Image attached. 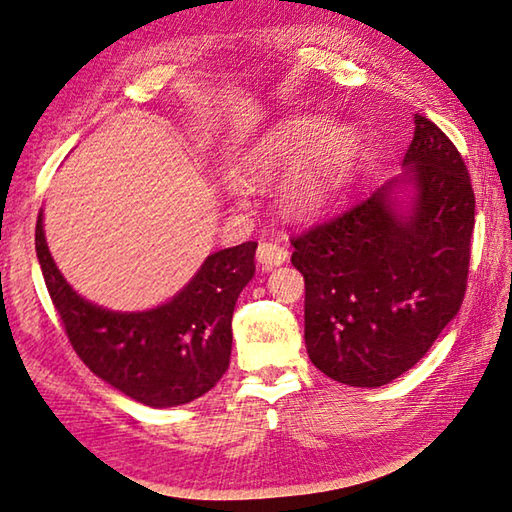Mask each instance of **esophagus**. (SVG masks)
Listing matches in <instances>:
<instances>
[{"label": "esophagus", "instance_id": "1", "mask_svg": "<svg viewBox=\"0 0 512 512\" xmlns=\"http://www.w3.org/2000/svg\"><path fill=\"white\" fill-rule=\"evenodd\" d=\"M256 261L261 263L265 270H270V267H277L288 261V251L277 245V242H261L256 249Z\"/></svg>", "mask_w": 512, "mask_h": 512}]
</instances>
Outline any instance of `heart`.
I'll return each instance as SVG.
<instances>
[{
  "mask_svg": "<svg viewBox=\"0 0 512 512\" xmlns=\"http://www.w3.org/2000/svg\"><path fill=\"white\" fill-rule=\"evenodd\" d=\"M359 153L350 125H329L297 116L272 128L233 162L231 176L242 187H258L295 169L283 183L281 203L290 215L309 217L332 201Z\"/></svg>",
  "mask_w": 512,
  "mask_h": 512,
  "instance_id": "1",
  "label": "heart"
}]
</instances>
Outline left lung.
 <instances>
[{"label":"left lung","instance_id":"8db88e82","mask_svg":"<svg viewBox=\"0 0 512 512\" xmlns=\"http://www.w3.org/2000/svg\"><path fill=\"white\" fill-rule=\"evenodd\" d=\"M403 174L293 238L306 283L304 341L318 371L382 387L419 361L460 311L474 190L458 148L414 114Z\"/></svg>","mask_w":512,"mask_h":512}]
</instances>
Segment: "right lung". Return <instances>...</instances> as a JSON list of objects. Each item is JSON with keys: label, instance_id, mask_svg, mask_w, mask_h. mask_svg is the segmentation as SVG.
<instances>
[{"label": "right lung", "instance_id": "1", "mask_svg": "<svg viewBox=\"0 0 512 512\" xmlns=\"http://www.w3.org/2000/svg\"><path fill=\"white\" fill-rule=\"evenodd\" d=\"M256 242L210 254L169 302L146 311H112L77 293L47 247L43 210L36 256L68 341L100 380L141 405L192 403L222 380L231 361L235 302L254 277Z\"/></svg>", "mask_w": 512, "mask_h": 512}]
</instances>
